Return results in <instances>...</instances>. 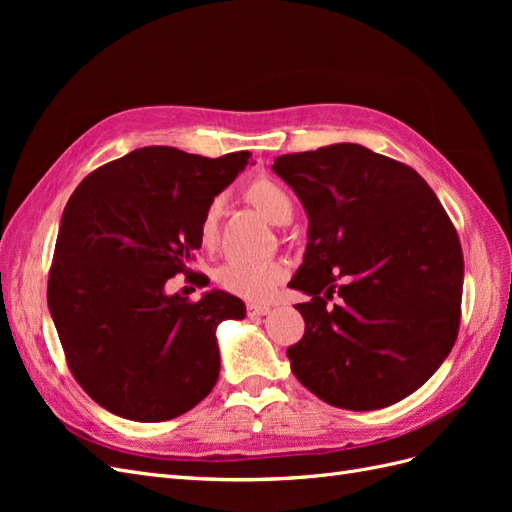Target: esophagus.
I'll return each instance as SVG.
<instances>
[{
	"label": "esophagus",
	"mask_w": 512,
	"mask_h": 512,
	"mask_svg": "<svg viewBox=\"0 0 512 512\" xmlns=\"http://www.w3.org/2000/svg\"><path fill=\"white\" fill-rule=\"evenodd\" d=\"M247 316L250 318H260V316H267L271 312L269 305H256V303H247Z\"/></svg>",
	"instance_id": "1"
}]
</instances>
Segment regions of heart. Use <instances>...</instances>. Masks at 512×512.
<instances>
[{"label":"heart","mask_w":512,"mask_h":512,"mask_svg":"<svg viewBox=\"0 0 512 512\" xmlns=\"http://www.w3.org/2000/svg\"><path fill=\"white\" fill-rule=\"evenodd\" d=\"M245 203L258 209L265 218L277 226H284L294 215V200L280 181L269 177H258L245 185ZM224 203L220 196L211 198L198 218V239L207 250H213L220 241V220ZM288 275L286 262L280 258H269L260 262L232 260L215 273L220 288L228 294H235L245 301H267L273 290L280 286Z\"/></svg>","instance_id":"b5f03b06"}]
</instances>
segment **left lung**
Instances as JSON below:
<instances>
[{"label": "left lung", "mask_w": 512, "mask_h": 512, "mask_svg": "<svg viewBox=\"0 0 512 512\" xmlns=\"http://www.w3.org/2000/svg\"><path fill=\"white\" fill-rule=\"evenodd\" d=\"M273 170L309 218L305 333L286 350L292 374L327 404L378 410L412 395L455 346L463 252L427 181L363 145L286 153ZM343 299L327 308L332 294Z\"/></svg>", "instance_id": "left-lung-1"}]
</instances>
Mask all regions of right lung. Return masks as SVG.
<instances>
[{
    "label": "right lung",
    "instance_id": "right-lung-1",
    "mask_svg": "<svg viewBox=\"0 0 512 512\" xmlns=\"http://www.w3.org/2000/svg\"><path fill=\"white\" fill-rule=\"evenodd\" d=\"M252 153L203 158L141 147L87 175L61 215L46 299L81 389L121 418L170 421L203 401L220 376L215 327L245 316L222 290L200 301L166 294L190 262L198 218Z\"/></svg>",
    "mask_w": 512,
    "mask_h": 512
}]
</instances>
